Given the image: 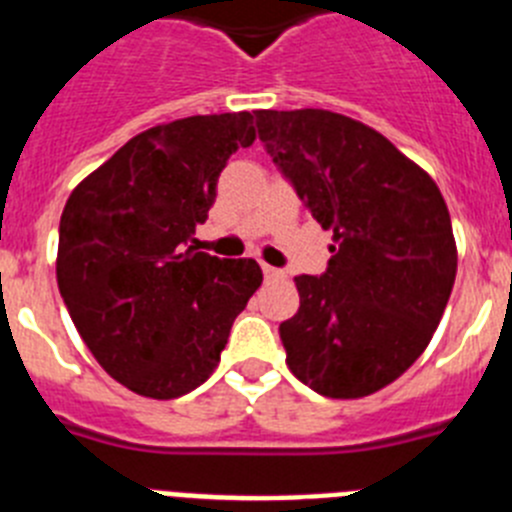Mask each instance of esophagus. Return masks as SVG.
Masks as SVG:
<instances>
[{"label":"esophagus","instance_id":"34e87169","mask_svg":"<svg viewBox=\"0 0 512 512\" xmlns=\"http://www.w3.org/2000/svg\"><path fill=\"white\" fill-rule=\"evenodd\" d=\"M261 269H264V277L266 279H282L284 277L282 269H274V266H269V264H264V266H261Z\"/></svg>","mask_w":512,"mask_h":512}]
</instances>
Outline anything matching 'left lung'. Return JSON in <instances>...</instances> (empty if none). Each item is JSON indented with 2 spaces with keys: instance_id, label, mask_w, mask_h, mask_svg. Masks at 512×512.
I'll return each mask as SVG.
<instances>
[{
  "instance_id": "1",
  "label": "left lung",
  "mask_w": 512,
  "mask_h": 512,
  "mask_svg": "<svg viewBox=\"0 0 512 512\" xmlns=\"http://www.w3.org/2000/svg\"><path fill=\"white\" fill-rule=\"evenodd\" d=\"M256 128L310 215L333 230L328 269L295 277L300 310L279 325L289 372L354 400L408 372L456 279L441 189L382 133L328 110H259Z\"/></svg>"
}]
</instances>
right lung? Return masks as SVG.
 Returning a JSON list of instances; mask_svg holds the SVG:
<instances>
[{
	"label": "right lung",
	"instance_id": "add662e5",
	"mask_svg": "<svg viewBox=\"0 0 512 512\" xmlns=\"http://www.w3.org/2000/svg\"><path fill=\"white\" fill-rule=\"evenodd\" d=\"M253 140L251 112L156 125L92 171L63 207L61 297L99 366L135 395L174 400L207 382L233 320L261 287L253 259L192 246L217 176Z\"/></svg>",
	"mask_w": 512,
	"mask_h": 512
}]
</instances>
